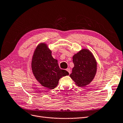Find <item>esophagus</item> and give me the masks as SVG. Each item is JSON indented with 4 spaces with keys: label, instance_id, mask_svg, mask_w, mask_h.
Listing matches in <instances>:
<instances>
[{
    "label": "esophagus",
    "instance_id": "34e87169",
    "mask_svg": "<svg viewBox=\"0 0 123 123\" xmlns=\"http://www.w3.org/2000/svg\"><path fill=\"white\" fill-rule=\"evenodd\" d=\"M66 70L68 72V73H69V74H70V73H71V70H70V69L68 68V69H66Z\"/></svg>",
    "mask_w": 123,
    "mask_h": 123
}]
</instances>
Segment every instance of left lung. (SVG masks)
Here are the masks:
<instances>
[{
    "label": "left lung",
    "instance_id": "obj_1",
    "mask_svg": "<svg viewBox=\"0 0 123 123\" xmlns=\"http://www.w3.org/2000/svg\"><path fill=\"white\" fill-rule=\"evenodd\" d=\"M74 67L70 76L79 87H85L93 80L97 70V62L93 55L83 49L73 56Z\"/></svg>",
    "mask_w": 123,
    "mask_h": 123
}]
</instances>
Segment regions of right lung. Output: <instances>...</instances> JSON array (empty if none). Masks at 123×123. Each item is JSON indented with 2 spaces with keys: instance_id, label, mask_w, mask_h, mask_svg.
<instances>
[{
  "instance_id": "obj_1",
  "label": "right lung",
  "mask_w": 123,
  "mask_h": 123,
  "mask_svg": "<svg viewBox=\"0 0 123 123\" xmlns=\"http://www.w3.org/2000/svg\"><path fill=\"white\" fill-rule=\"evenodd\" d=\"M51 53L46 43H40L34 52L31 62L35 79L49 89H54L61 77L69 75L68 72L59 68L57 60L53 58Z\"/></svg>"
}]
</instances>
